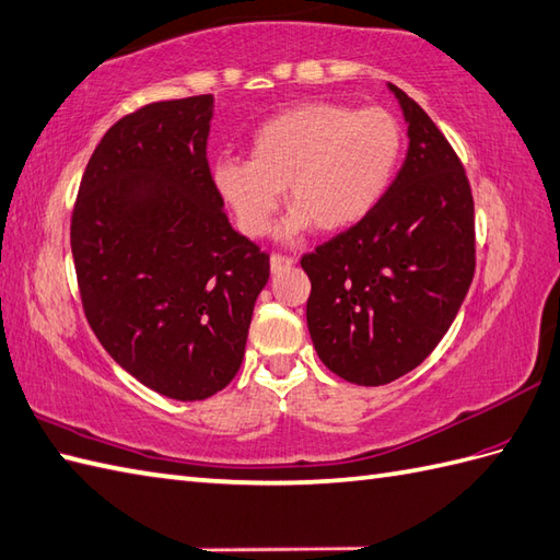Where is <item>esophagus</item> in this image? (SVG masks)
I'll return each mask as SVG.
<instances>
[{
    "label": "esophagus",
    "mask_w": 560,
    "mask_h": 560,
    "mask_svg": "<svg viewBox=\"0 0 560 560\" xmlns=\"http://www.w3.org/2000/svg\"><path fill=\"white\" fill-rule=\"evenodd\" d=\"M292 264H294V258H290V256H282V254L270 256V270L272 272H280L282 268H290Z\"/></svg>",
    "instance_id": "1"
}]
</instances>
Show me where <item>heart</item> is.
Masks as SVG:
<instances>
[{"instance_id":"heart-1","label":"heart","mask_w":560,"mask_h":560,"mask_svg":"<svg viewBox=\"0 0 560 560\" xmlns=\"http://www.w3.org/2000/svg\"><path fill=\"white\" fill-rule=\"evenodd\" d=\"M402 148V124L390 109L306 103L260 124L248 160H218L213 184L248 237L270 230L282 189L294 208L288 237L312 225L342 232L383 201Z\"/></svg>"}]
</instances>
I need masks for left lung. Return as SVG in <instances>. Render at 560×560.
Returning a JSON list of instances; mask_svg holds the SVG:
<instances>
[{
	"instance_id": "8db88e82",
	"label": "left lung",
	"mask_w": 560,
	"mask_h": 560,
	"mask_svg": "<svg viewBox=\"0 0 560 560\" xmlns=\"http://www.w3.org/2000/svg\"><path fill=\"white\" fill-rule=\"evenodd\" d=\"M409 148L371 213L302 256L308 332L320 362L357 385L417 369L448 332L475 278V198L436 124L390 85Z\"/></svg>"
}]
</instances>
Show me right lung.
Returning <instances> with one entry per match:
<instances>
[{
	"instance_id": "obj_1",
	"label": "right lung",
	"mask_w": 560,
	"mask_h": 560,
	"mask_svg": "<svg viewBox=\"0 0 560 560\" xmlns=\"http://www.w3.org/2000/svg\"><path fill=\"white\" fill-rule=\"evenodd\" d=\"M213 97L143 105L81 177L71 254L83 314L115 362L172 400L234 378L270 256L232 230L206 145Z\"/></svg>"
}]
</instances>
